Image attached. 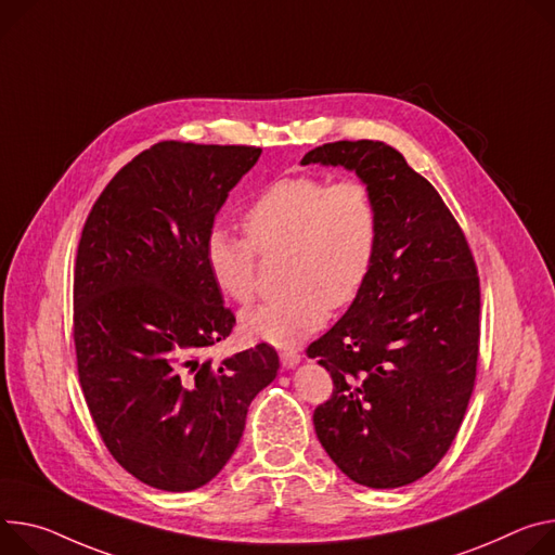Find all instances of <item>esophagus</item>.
<instances>
[{
	"mask_svg": "<svg viewBox=\"0 0 555 555\" xmlns=\"http://www.w3.org/2000/svg\"><path fill=\"white\" fill-rule=\"evenodd\" d=\"M279 357H281V365L287 367V370H289V367H296V365L300 363V359H304V357L298 354L296 349H285V351H281Z\"/></svg>",
	"mask_w": 555,
	"mask_h": 555,
	"instance_id": "1",
	"label": "esophagus"
}]
</instances>
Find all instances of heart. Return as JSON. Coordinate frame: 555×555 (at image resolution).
Here are the masks:
<instances>
[{
	"label": "heart",
	"mask_w": 555,
	"mask_h": 555,
	"mask_svg": "<svg viewBox=\"0 0 555 555\" xmlns=\"http://www.w3.org/2000/svg\"><path fill=\"white\" fill-rule=\"evenodd\" d=\"M243 225L247 236L208 232L206 266L228 298L247 306L259 289V255L287 257L289 296L241 319L249 338L285 347L321 330L330 308L357 300L376 261L380 208L361 179L330 183L304 172L270 181L251 198Z\"/></svg>",
	"instance_id": "1"
}]
</instances>
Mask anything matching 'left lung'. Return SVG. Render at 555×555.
Here are the masks:
<instances>
[{
	"label": "left lung",
	"mask_w": 555,
	"mask_h": 555,
	"mask_svg": "<svg viewBox=\"0 0 555 555\" xmlns=\"http://www.w3.org/2000/svg\"><path fill=\"white\" fill-rule=\"evenodd\" d=\"M354 170L376 194L372 274L345 317L306 349L334 383L314 429L354 482L393 489L429 474L456 438L476 380L480 279L438 190L383 141L323 143L304 166Z\"/></svg>",
	"instance_id": "8db88e82"
}]
</instances>
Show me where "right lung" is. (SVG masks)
<instances>
[{"instance_id":"1","label":"right lung","mask_w":555,"mask_h":555,"mask_svg":"<svg viewBox=\"0 0 555 555\" xmlns=\"http://www.w3.org/2000/svg\"><path fill=\"white\" fill-rule=\"evenodd\" d=\"M257 145L159 141L126 164L83 223L73 283L77 372L113 459L164 491L210 482L234 453L249 402L279 372L261 343L212 363L230 336L204 243Z\"/></svg>"}]
</instances>
